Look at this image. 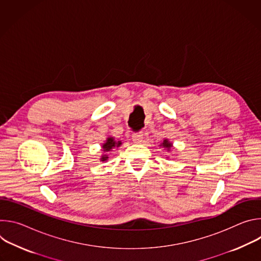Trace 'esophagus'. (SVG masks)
Returning a JSON list of instances; mask_svg holds the SVG:
<instances>
[{"mask_svg": "<svg viewBox=\"0 0 261 261\" xmlns=\"http://www.w3.org/2000/svg\"><path fill=\"white\" fill-rule=\"evenodd\" d=\"M142 138H143V135H142V132H137V133H134L132 135V140L135 142V143H139L142 141Z\"/></svg>", "mask_w": 261, "mask_h": 261, "instance_id": "1", "label": "esophagus"}]
</instances>
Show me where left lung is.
Wrapping results in <instances>:
<instances>
[{"label":"left lung","instance_id":"obj_1","mask_svg":"<svg viewBox=\"0 0 261 261\" xmlns=\"http://www.w3.org/2000/svg\"><path fill=\"white\" fill-rule=\"evenodd\" d=\"M163 145H164L165 147H169V146H170V143L165 139V140L163 141Z\"/></svg>","mask_w":261,"mask_h":261}]
</instances>
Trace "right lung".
Returning a JSON list of instances; mask_svg holds the SVG:
<instances>
[{
	"instance_id": "right-lung-1",
	"label": "right lung",
	"mask_w": 261,
	"mask_h": 261,
	"mask_svg": "<svg viewBox=\"0 0 261 261\" xmlns=\"http://www.w3.org/2000/svg\"><path fill=\"white\" fill-rule=\"evenodd\" d=\"M120 146L121 145V141H115V139L113 138V137H110V138H107V140H106V142L103 144V148H104V152H109L111 148L113 147H115V146ZM107 156L106 155H104L103 157H102V161H105V160H107Z\"/></svg>"
}]
</instances>
